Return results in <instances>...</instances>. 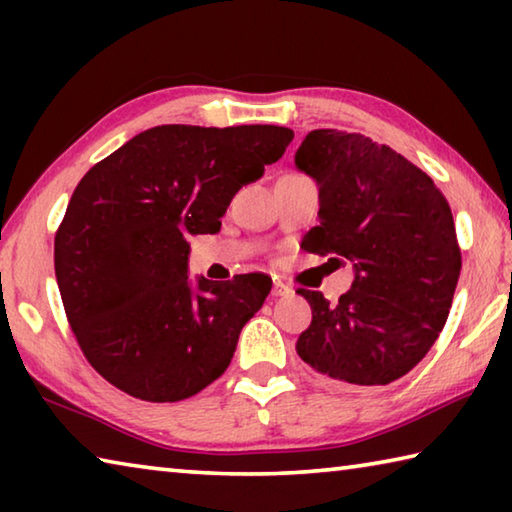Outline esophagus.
Segmentation results:
<instances>
[{
    "mask_svg": "<svg viewBox=\"0 0 512 512\" xmlns=\"http://www.w3.org/2000/svg\"><path fill=\"white\" fill-rule=\"evenodd\" d=\"M291 293H293V289L289 287V284H284L280 280L273 282V291H271L273 298H284V296H291Z\"/></svg>",
    "mask_w": 512,
    "mask_h": 512,
    "instance_id": "esophagus-1",
    "label": "esophagus"
}]
</instances>
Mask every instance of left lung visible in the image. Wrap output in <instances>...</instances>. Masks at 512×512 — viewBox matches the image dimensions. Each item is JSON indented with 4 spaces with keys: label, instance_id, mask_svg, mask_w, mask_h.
<instances>
[{
    "label": "left lung",
    "instance_id": "left-lung-1",
    "mask_svg": "<svg viewBox=\"0 0 512 512\" xmlns=\"http://www.w3.org/2000/svg\"><path fill=\"white\" fill-rule=\"evenodd\" d=\"M296 167L316 180L320 201L302 248L354 266L336 305L298 289L311 325L296 350L348 386L391 384L424 359L452 309L461 248L447 198L391 146L336 128L311 131Z\"/></svg>",
    "mask_w": 512,
    "mask_h": 512
}]
</instances>
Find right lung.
<instances>
[{
	"label": "right lung",
	"mask_w": 512,
	"mask_h": 512,
	"mask_svg": "<svg viewBox=\"0 0 512 512\" xmlns=\"http://www.w3.org/2000/svg\"><path fill=\"white\" fill-rule=\"evenodd\" d=\"M293 140L284 126H155L94 164L54 239L56 280L85 359L119 391L180 402L230 366L271 277H187L189 235H214L241 187Z\"/></svg>",
	"instance_id": "1"
}]
</instances>
